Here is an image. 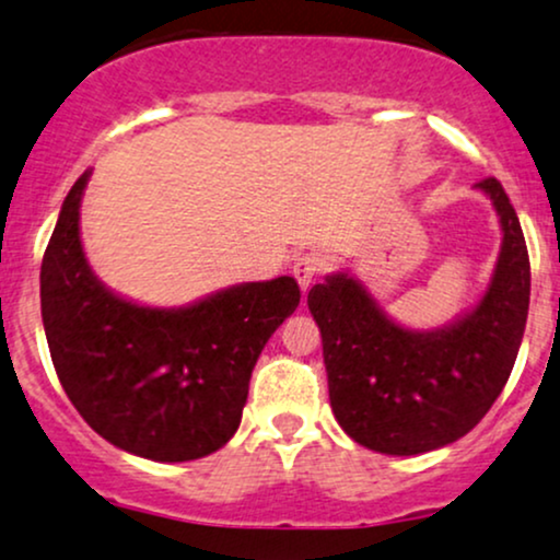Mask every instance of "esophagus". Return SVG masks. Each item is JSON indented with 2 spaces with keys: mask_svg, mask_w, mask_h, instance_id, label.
<instances>
[{
  "mask_svg": "<svg viewBox=\"0 0 560 560\" xmlns=\"http://www.w3.org/2000/svg\"><path fill=\"white\" fill-rule=\"evenodd\" d=\"M320 266H324V262H320L318 255H302V258L294 260L292 273L294 279H298L302 292H307L313 281H316V276L320 273Z\"/></svg>",
  "mask_w": 560,
  "mask_h": 560,
  "instance_id": "1",
  "label": "esophagus"
}]
</instances>
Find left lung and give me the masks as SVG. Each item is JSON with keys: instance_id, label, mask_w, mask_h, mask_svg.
<instances>
[{"instance_id": "1", "label": "left lung", "mask_w": 560, "mask_h": 560, "mask_svg": "<svg viewBox=\"0 0 560 560\" xmlns=\"http://www.w3.org/2000/svg\"><path fill=\"white\" fill-rule=\"evenodd\" d=\"M477 189L492 199L503 244L485 298L453 324L405 329L345 271L307 292L331 410L358 445L387 455L445 447L485 419L511 376L529 313V253L498 178Z\"/></svg>"}]
</instances>
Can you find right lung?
<instances>
[{"instance_id": "right-lung-1", "label": "right lung", "mask_w": 560, "mask_h": 560, "mask_svg": "<svg viewBox=\"0 0 560 560\" xmlns=\"http://www.w3.org/2000/svg\"><path fill=\"white\" fill-rule=\"evenodd\" d=\"M83 173L42 260V320L62 389L96 434L160 464L205 458L240 429L249 376L300 305L292 276L249 281L184 307L118 298L83 255Z\"/></svg>"}]
</instances>
